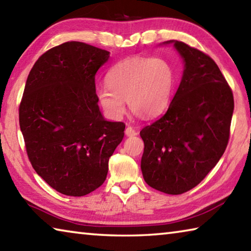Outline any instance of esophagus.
<instances>
[{
    "label": "esophagus",
    "instance_id": "1",
    "mask_svg": "<svg viewBox=\"0 0 251 251\" xmlns=\"http://www.w3.org/2000/svg\"><path fill=\"white\" fill-rule=\"evenodd\" d=\"M125 134H126V136H128V137H133V136L137 135V131H136V130L133 128V127L127 126L126 129H125Z\"/></svg>",
    "mask_w": 251,
    "mask_h": 251
}]
</instances>
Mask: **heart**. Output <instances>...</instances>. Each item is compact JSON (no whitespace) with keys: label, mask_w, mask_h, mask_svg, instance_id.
I'll list each match as a JSON object with an SVG mask.
<instances>
[{"label":"heart","mask_w":251,"mask_h":251,"mask_svg":"<svg viewBox=\"0 0 251 251\" xmlns=\"http://www.w3.org/2000/svg\"><path fill=\"white\" fill-rule=\"evenodd\" d=\"M176 82L173 65L161 57L131 56L122 59L106 75L107 87L96 92L106 115L120 120L125 100L135 114L144 118L160 115L169 105Z\"/></svg>","instance_id":"obj_1"}]
</instances>
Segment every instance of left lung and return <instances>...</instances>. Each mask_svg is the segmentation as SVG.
Returning a JSON list of instances; mask_svg holds the SVG:
<instances>
[{
    "label": "left lung",
    "instance_id": "8db88e82",
    "mask_svg": "<svg viewBox=\"0 0 251 251\" xmlns=\"http://www.w3.org/2000/svg\"><path fill=\"white\" fill-rule=\"evenodd\" d=\"M184 59L181 82L167 112L141 130V168L147 185L180 195L222 158L230 135L233 95L214 59L184 42L167 41Z\"/></svg>",
    "mask_w": 251,
    "mask_h": 251
}]
</instances>
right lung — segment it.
<instances>
[{
	"mask_svg": "<svg viewBox=\"0 0 251 251\" xmlns=\"http://www.w3.org/2000/svg\"><path fill=\"white\" fill-rule=\"evenodd\" d=\"M108 58V50L66 42L40 56L25 84L19 117L28 159L66 196L103 185L124 137V123L105 121L97 104L95 75Z\"/></svg>",
	"mask_w": 251,
	"mask_h": 251,
	"instance_id": "right-lung-1",
	"label": "right lung"
}]
</instances>
